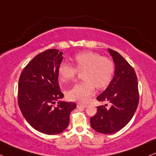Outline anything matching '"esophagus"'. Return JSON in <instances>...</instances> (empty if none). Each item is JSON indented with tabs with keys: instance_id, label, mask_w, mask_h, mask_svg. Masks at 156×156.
<instances>
[{
	"instance_id": "obj_1",
	"label": "esophagus",
	"mask_w": 156,
	"mask_h": 156,
	"mask_svg": "<svg viewBox=\"0 0 156 156\" xmlns=\"http://www.w3.org/2000/svg\"><path fill=\"white\" fill-rule=\"evenodd\" d=\"M87 105H85V104H82V103H77V108H87Z\"/></svg>"
}]
</instances>
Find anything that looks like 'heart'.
<instances>
[{"instance_id": "obj_1", "label": "heart", "mask_w": 156, "mask_h": 156, "mask_svg": "<svg viewBox=\"0 0 156 156\" xmlns=\"http://www.w3.org/2000/svg\"><path fill=\"white\" fill-rule=\"evenodd\" d=\"M75 67L62 62L58 69L61 82H69L74 80L79 72H82L84 81L76 84L67 92V98L73 101L84 103L95 93V88L103 90L112 81L115 72L114 62L110 58L91 51L76 53L72 58Z\"/></svg>"}]
</instances>
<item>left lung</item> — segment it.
Listing matches in <instances>:
<instances>
[{
  "instance_id": "obj_1",
  "label": "left lung",
  "mask_w": 156,
  "mask_h": 156,
  "mask_svg": "<svg viewBox=\"0 0 156 156\" xmlns=\"http://www.w3.org/2000/svg\"><path fill=\"white\" fill-rule=\"evenodd\" d=\"M115 63L112 81L97 97L100 102L108 103L98 106V112L90 118L92 128L103 134L119 131L131 120L139 103V90L133 67L116 51L108 48Z\"/></svg>"
}]
</instances>
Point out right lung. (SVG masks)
<instances>
[{
    "label": "right lung",
    "instance_id": "obj_1",
    "mask_svg": "<svg viewBox=\"0 0 156 156\" xmlns=\"http://www.w3.org/2000/svg\"><path fill=\"white\" fill-rule=\"evenodd\" d=\"M62 52L48 49L36 55L24 67L19 80L18 104L22 115L34 129L46 134L66 129L74 102L58 101L63 94L58 84Z\"/></svg>",
    "mask_w": 156,
    "mask_h": 156
}]
</instances>
